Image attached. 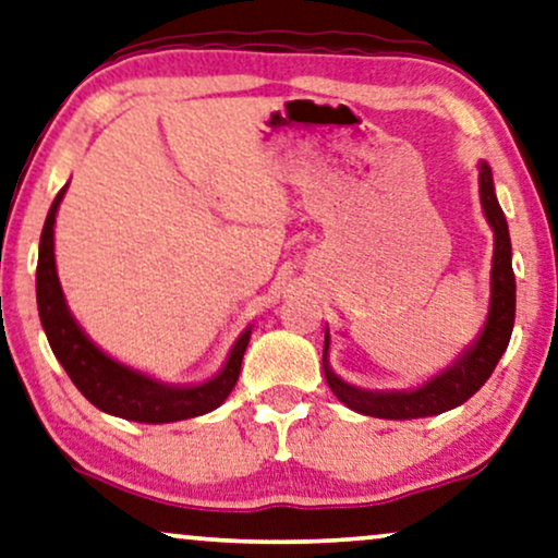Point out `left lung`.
<instances>
[{
  "mask_svg": "<svg viewBox=\"0 0 558 558\" xmlns=\"http://www.w3.org/2000/svg\"><path fill=\"white\" fill-rule=\"evenodd\" d=\"M480 198L485 217L495 232V257H493V301H489V316L485 324V331L474 349H470L454 367L441 373L434 380H428L423 388L411 392H367L360 388H352L344 380H339L331 373L329 365H324L326 383L333 390L341 403L352 408V411L362 415H375V418H426V415H436L451 408L462 405L470 400L493 369L500 362L505 349H508L512 324H515V272H512V250H510V234L508 221L497 204L495 185H493V170L487 162L480 166ZM329 352V333L324 339V360Z\"/></svg>",
  "mask_w": 558,
  "mask_h": 558,
  "instance_id": "left-lung-1",
  "label": "left lung"
}]
</instances>
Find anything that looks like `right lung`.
I'll use <instances>...</instances> for the list:
<instances>
[{
    "label": "right lung",
    "instance_id": "1",
    "mask_svg": "<svg viewBox=\"0 0 558 558\" xmlns=\"http://www.w3.org/2000/svg\"><path fill=\"white\" fill-rule=\"evenodd\" d=\"M63 193L65 185L58 191L56 202L48 211L46 227H43L35 288L37 311H40V322L50 341V349H53V354L58 356L65 373H69L73 385L99 411L140 423L183 421L219 408L236 385V377H240L242 369V356L250 344L252 331L247 329L236 341L221 375L204 385H196V388H168V385L155 383L150 377L119 365V362L104 354L99 347L88 341L86 333L71 318L63 301L61 283H58L53 225L58 204L63 202Z\"/></svg>",
    "mask_w": 558,
    "mask_h": 558
}]
</instances>
